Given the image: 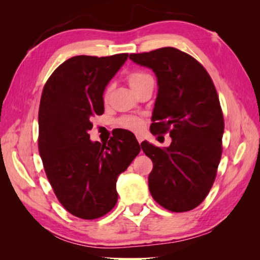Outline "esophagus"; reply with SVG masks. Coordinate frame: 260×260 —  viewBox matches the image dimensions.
<instances>
[{"instance_id": "1", "label": "esophagus", "mask_w": 260, "mask_h": 260, "mask_svg": "<svg viewBox=\"0 0 260 260\" xmlns=\"http://www.w3.org/2000/svg\"><path fill=\"white\" fill-rule=\"evenodd\" d=\"M136 139H138L139 143H141V142H142V141L144 140V135H143V134H140V133H138V134H136Z\"/></svg>"}]
</instances>
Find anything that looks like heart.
<instances>
[{"instance_id":"1","label":"heart","mask_w":260,"mask_h":260,"mask_svg":"<svg viewBox=\"0 0 260 260\" xmlns=\"http://www.w3.org/2000/svg\"><path fill=\"white\" fill-rule=\"evenodd\" d=\"M149 74L143 73V72H133L131 73L128 76V83L129 86L132 87L133 85H135L136 82L140 81L141 79L146 78ZM107 96V94H105ZM121 127L127 129H132V131H139L143 127V120L141 119L139 117H134V116H125L119 119V122H118Z\"/></svg>"}]
</instances>
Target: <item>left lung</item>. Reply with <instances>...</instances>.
<instances>
[{
  "instance_id": "obj_1",
  "label": "left lung",
  "mask_w": 260,
  "mask_h": 260,
  "mask_svg": "<svg viewBox=\"0 0 260 260\" xmlns=\"http://www.w3.org/2000/svg\"><path fill=\"white\" fill-rule=\"evenodd\" d=\"M129 59L156 74L158 93L150 131L170 132L172 138L166 148L141 143L153 164L149 190L166 210L190 211L209 193L222 152L225 125L212 79L203 65L177 48L131 54Z\"/></svg>"
}]
</instances>
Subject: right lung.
I'll list each match as a JSON object with an SVG mask.
<instances>
[{"label": "right lung", "instance_id": "add662e5", "mask_svg": "<svg viewBox=\"0 0 260 260\" xmlns=\"http://www.w3.org/2000/svg\"><path fill=\"white\" fill-rule=\"evenodd\" d=\"M127 57L74 56L55 70L43 88L39 151L57 199L78 218L98 219L113 209L117 179L141 150L129 131H119L103 144L88 134L91 117L104 112L105 87Z\"/></svg>", "mask_w": 260, "mask_h": 260}]
</instances>
